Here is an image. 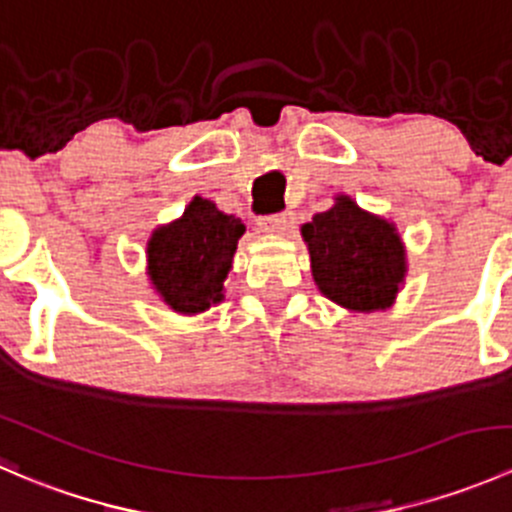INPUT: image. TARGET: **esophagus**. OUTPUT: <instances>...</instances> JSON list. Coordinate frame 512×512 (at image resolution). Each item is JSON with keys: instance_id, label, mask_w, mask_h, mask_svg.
Returning <instances> with one entry per match:
<instances>
[{"instance_id": "1", "label": "esophagus", "mask_w": 512, "mask_h": 512, "mask_svg": "<svg viewBox=\"0 0 512 512\" xmlns=\"http://www.w3.org/2000/svg\"><path fill=\"white\" fill-rule=\"evenodd\" d=\"M262 232H270V235H289V230L294 227V215L292 213H280V215H267L260 220Z\"/></svg>"}]
</instances>
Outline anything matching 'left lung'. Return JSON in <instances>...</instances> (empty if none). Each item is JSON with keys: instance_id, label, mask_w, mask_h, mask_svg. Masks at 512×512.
I'll return each mask as SVG.
<instances>
[{"instance_id": "obj_1", "label": "left lung", "mask_w": 512, "mask_h": 512, "mask_svg": "<svg viewBox=\"0 0 512 512\" xmlns=\"http://www.w3.org/2000/svg\"><path fill=\"white\" fill-rule=\"evenodd\" d=\"M302 240L314 285L349 312L389 309L406 285L404 237L391 220L359 208L349 195H334L332 208L304 223Z\"/></svg>"}]
</instances>
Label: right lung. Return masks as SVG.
<instances>
[{"instance_id": "right-lung-1", "label": "right lung", "mask_w": 512, "mask_h": 512, "mask_svg": "<svg viewBox=\"0 0 512 512\" xmlns=\"http://www.w3.org/2000/svg\"><path fill=\"white\" fill-rule=\"evenodd\" d=\"M242 232L240 218L200 195L185 205L180 218L158 225L146 245V275L160 302L183 317L223 302Z\"/></svg>"}]
</instances>
